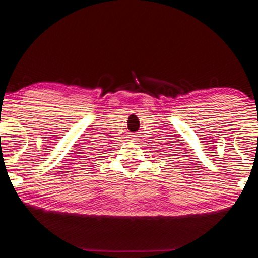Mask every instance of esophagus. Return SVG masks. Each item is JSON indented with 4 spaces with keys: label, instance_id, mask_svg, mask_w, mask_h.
Masks as SVG:
<instances>
[{
    "label": "esophagus",
    "instance_id": "obj_1",
    "mask_svg": "<svg viewBox=\"0 0 258 258\" xmlns=\"http://www.w3.org/2000/svg\"><path fill=\"white\" fill-rule=\"evenodd\" d=\"M135 137L136 136H133V141H136V140H137V139H135Z\"/></svg>",
    "mask_w": 258,
    "mask_h": 258
}]
</instances>
